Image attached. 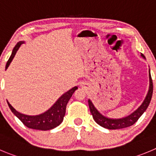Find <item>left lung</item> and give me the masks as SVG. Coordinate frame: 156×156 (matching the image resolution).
Wrapping results in <instances>:
<instances>
[{"mask_svg": "<svg viewBox=\"0 0 156 156\" xmlns=\"http://www.w3.org/2000/svg\"><path fill=\"white\" fill-rule=\"evenodd\" d=\"M143 58H146L142 53H141ZM149 91H148L147 95L146 96V99H144L143 103H142L140 106L136 109L135 112L130 114L129 115L124 118L121 119H110L108 117L104 116L102 115L99 111L96 109L94 105L91 102L90 99L88 100L89 106H90V112H91L92 115H93V119L95 120L96 123L99 124V126L104 127V128L108 129H123L126 128V127L131 126L132 125L136 122L139 117L144 113V112L146 110V109L149 106V103H150L151 99L152 96V92H153V83H152V80L150 74V69H149Z\"/></svg>", "mask_w": 156, "mask_h": 156, "instance_id": "left-lung-1", "label": "left lung"}]
</instances>
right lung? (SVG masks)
<instances>
[{
	"instance_id": "1",
	"label": "right lung",
	"mask_w": 156,
	"mask_h": 156,
	"mask_svg": "<svg viewBox=\"0 0 156 156\" xmlns=\"http://www.w3.org/2000/svg\"><path fill=\"white\" fill-rule=\"evenodd\" d=\"M24 42L20 41L16 44L15 47L13 49V51L8 61L6 64V69L9 66L10 63H11L12 60L14 59L16 53L20 48V45ZM78 89L77 87H74L69 91L65 93L62 95L57 101L52 106L51 108L48 109L47 112L37 115H27L22 114L20 112H17L14 107H13L10 103L7 102L9 108L10 109L11 112L20 120V121L26 126L28 128L33 129H38L46 131V130H50L52 129H54L55 127L58 126L63 120L65 113H66V104L69 102V99L71 98L72 95L74 92Z\"/></svg>"
}]
</instances>
